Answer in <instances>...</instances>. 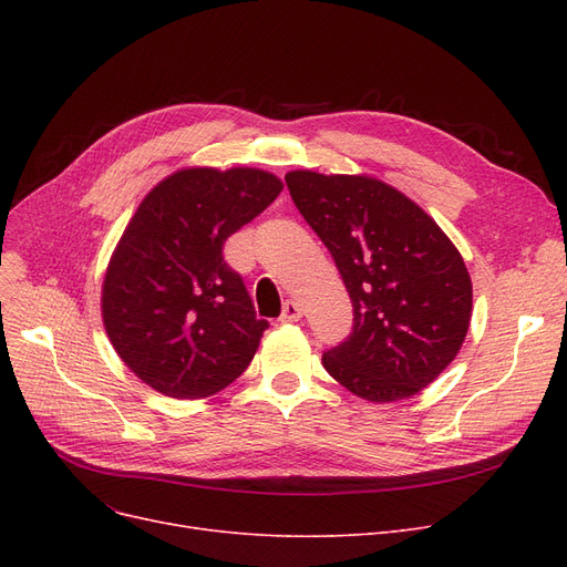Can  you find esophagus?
I'll return each mask as SVG.
<instances>
[{
  "instance_id": "34e87169",
  "label": "esophagus",
  "mask_w": 567,
  "mask_h": 567,
  "mask_svg": "<svg viewBox=\"0 0 567 567\" xmlns=\"http://www.w3.org/2000/svg\"><path fill=\"white\" fill-rule=\"evenodd\" d=\"M301 317H303L301 306L296 303V301H287V303H285V308H282L280 321H282V323H293V321H299Z\"/></svg>"
}]
</instances>
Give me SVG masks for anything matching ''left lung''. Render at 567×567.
Instances as JSON below:
<instances>
[{
  "mask_svg": "<svg viewBox=\"0 0 567 567\" xmlns=\"http://www.w3.org/2000/svg\"><path fill=\"white\" fill-rule=\"evenodd\" d=\"M329 248L353 306V329L321 363L370 402L421 393L457 355L473 289L449 236L406 195L372 176L296 169L285 176Z\"/></svg>",
  "mask_w": 567,
  "mask_h": 567,
  "instance_id": "1",
  "label": "left lung"
}]
</instances>
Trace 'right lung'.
I'll return each instance as SVG.
<instances>
[{
    "label": "right lung",
    "instance_id": "obj_1",
    "mask_svg": "<svg viewBox=\"0 0 567 567\" xmlns=\"http://www.w3.org/2000/svg\"><path fill=\"white\" fill-rule=\"evenodd\" d=\"M280 190L264 169L190 167L137 206L107 264L101 310L118 359L154 391L206 398L250 365L268 321L223 246Z\"/></svg>",
    "mask_w": 567,
    "mask_h": 567
}]
</instances>
